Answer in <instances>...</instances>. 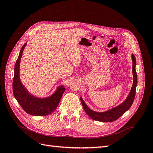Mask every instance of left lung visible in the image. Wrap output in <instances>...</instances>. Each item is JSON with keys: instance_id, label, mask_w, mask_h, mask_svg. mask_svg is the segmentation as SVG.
<instances>
[{"instance_id": "1", "label": "left lung", "mask_w": 153, "mask_h": 153, "mask_svg": "<svg viewBox=\"0 0 153 153\" xmlns=\"http://www.w3.org/2000/svg\"><path fill=\"white\" fill-rule=\"evenodd\" d=\"M131 59L133 61V83L131 87L130 92L126 100H125L123 103L119 105L112 109L109 110L106 112H96L94 111L91 110L86 104L83 101L82 98H80L81 103L83 108H84L85 112L89 116L95 120V121H101V122H112L119 119L120 117L123 115L126 111L131 107L132 105L134 99H135V92H136V87L137 85V75L135 70L136 65V59L135 55H131Z\"/></svg>"}]
</instances>
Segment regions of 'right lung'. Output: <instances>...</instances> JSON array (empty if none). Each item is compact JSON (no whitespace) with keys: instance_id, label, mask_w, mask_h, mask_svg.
Segmentation results:
<instances>
[{"instance_id":"right-lung-1","label":"right lung","mask_w":153,"mask_h":153,"mask_svg":"<svg viewBox=\"0 0 153 153\" xmlns=\"http://www.w3.org/2000/svg\"><path fill=\"white\" fill-rule=\"evenodd\" d=\"M26 45L27 43L22 47L15 66V73L13 80V94L18 103L27 114L36 116L47 115L52 113L57 107L65 88L63 86L59 87L52 96L44 99L36 98L29 93L22 84L19 76L20 61Z\"/></svg>"}]
</instances>
